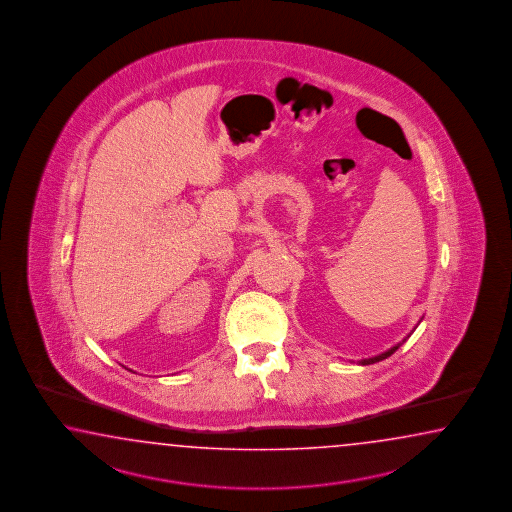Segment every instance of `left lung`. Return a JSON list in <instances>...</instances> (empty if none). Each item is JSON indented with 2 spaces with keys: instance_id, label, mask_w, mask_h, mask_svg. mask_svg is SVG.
I'll return each instance as SVG.
<instances>
[{
  "instance_id": "8db88e82",
  "label": "left lung",
  "mask_w": 512,
  "mask_h": 512,
  "mask_svg": "<svg viewBox=\"0 0 512 512\" xmlns=\"http://www.w3.org/2000/svg\"><path fill=\"white\" fill-rule=\"evenodd\" d=\"M406 340V338H404ZM403 340V342H404ZM403 342H399V344H395L393 348L388 349V351H384V353H381V355H377V357H371V359H362L360 360L359 364H362V366H368V364H375V362H379V360L388 359L390 355H393L397 349L401 348L403 346Z\"/></svg>"
}]
</instances>
